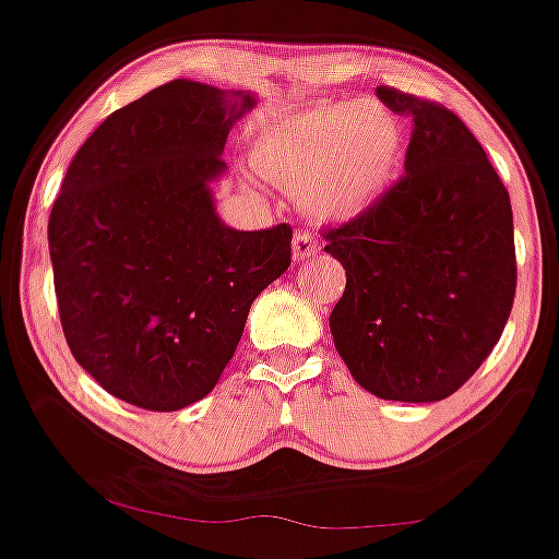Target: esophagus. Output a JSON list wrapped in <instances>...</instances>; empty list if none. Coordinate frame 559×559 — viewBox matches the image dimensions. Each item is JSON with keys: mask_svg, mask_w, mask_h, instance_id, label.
Masks as SVG:
<instances>
[{"mask_svg": "<svg viewBox=\"0 0 559 559\" xmlns=\"http://www.w3.org/2000/svg\"><path fill=\"white\" fill-rule=\"evenodd\" d=\"M294 260H309L320 252V241L314 239L312 231H297L294 234Z\"/></svg>", "mask_w": 559, "mask_h": 559, "instance_id": "34e87169", "label": "esophagus"}]
</instances>
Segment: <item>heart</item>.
I'll return each mask as SVG.
<instances>
[{"instance_id": "obj_1", "label": "heart", "mask_w": 559, "mask_h": 559, "mask_svg": "<svg viewBox=\"0 0 559 559\" xmlns=\"http://www.w3.org/2000/svg\"><path fill=\"white\" fill-rule=\"evenodd\" d=\"M403 143L401 122L378 100H325L265 127L252 156L322 218H354L390 190Z\"/></svg>"}]
</instances>
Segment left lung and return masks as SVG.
Here are the masks:
<instances>
[{
    "instance_id": "left-lung-1",
    "label": "left lung",
    "mask_w": 559,
    "mask_h": 559,
    "mask_svg": "<svg viewBox=\"0 0 559 559\" xmlns=\"http://www.w3.org/2000/svg\"><path fill=\"white\" fill-rule=\"evenodd\" d=\"M412 119L406 174L325 252L346 267L333 344L361 388L385 401L453 395L500 341L515 297L510 194L472 130L429 98L378 87Z\"/></svg>"
}]
</instances>
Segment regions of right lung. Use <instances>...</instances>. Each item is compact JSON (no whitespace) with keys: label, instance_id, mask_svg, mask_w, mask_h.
<instances>
[{"label":"right lung","instance_id":"1","mask_svg":"<svg viewBox=\"0 0 559 559\" xmlns=\"http://www.w3.org/2000/svg\"><path fill=\"white\" fill-rule=\"evenodd\" d=\"M252 93L171 80L117 109L72 158L49 215L59 320L78 365L145 412L205 399L252 301L292 265V226L237 231L211 181Z\"/></svg>","mask_w":559,"mask_h":559}]
</instances>
